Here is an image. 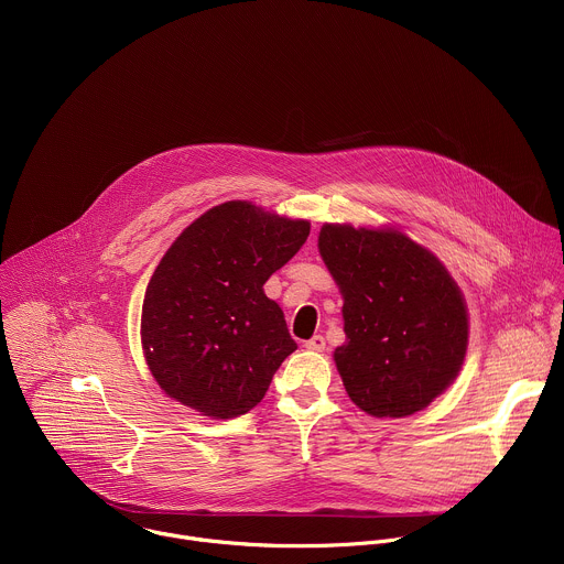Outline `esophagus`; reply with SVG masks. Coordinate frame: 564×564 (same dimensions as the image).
Here are the masks:
<instances>
[{
	"label": "esophagus",
	"mask_w": 564,
	"mask_h": 564,
	"mask_svg": "<svg viewBox=\"0 0 564 564\" xmlns=\"http://www.w3.org/2000/svg\"><path fill=\"white\" fill-rule=\"evenodd\" d=\"M304 346H306L308 350H317V352H322V350L326 348V341H324V337H322V335H313L308 341H304Z\"/></svg>",
	"instance_id": "1"
}]
</instances>
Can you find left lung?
Here are the masks:
<instances>
[{
	"mask_svg": "<svg viewBox=\"0 0 564 564\" xmlns=\"http://www.w3.org/2000/svg\"><path fill=\"white\" fill-rule=\"evenodd\" d=\"M317 247L344 297L346 344L333 357L348 397L379 419L423 410L465 359L460 289L434 253L392 227L324 225Z\"/></svg>",
	"mask_w": 564,
	"mask_h": 564,
	"instance_id": "8db88e82",
	"label": "left lung"
}]
</instances>
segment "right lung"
<instances>
[{
  "mask_svg": "<svg viewBox=\"0 0 564 564\" xmlns=\"http://www.w3.org/2000/svg\"><path fill=\"white\" fill-rule=\"evenodd\" d=\"M311 225L247 200L194 220L159 262L143 300L145 361L172 399L212 419L256 408L297 348L264 282L306 242Z\"/></svg>",
  "mask_w": 564,
  "mask_h": 564,
  "instance_id": "1",
  "label": "right lung"
}]
</instances>
